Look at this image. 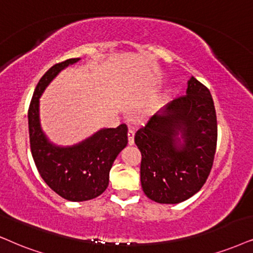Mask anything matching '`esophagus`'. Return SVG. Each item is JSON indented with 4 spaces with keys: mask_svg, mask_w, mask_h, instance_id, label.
<instances>
[{
    "mask_svg": "<svg viewBox=\"0 0 253 253\" xmlns=\"http://www.w3.org/2000/svg\"><path fill=\"white\" fill-rule=\"evenodd\" d=\"M128 145L129 146H133L134 145V130L133 129H129L128 130Z\"/></svg>",
    "mask_w": 253,
    "mask_h": 253,
    "instance_id": "34e87169",
    "label": "esophagus"
}]
</instances>
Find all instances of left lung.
<instances>
[{
    "mask_svg": "<svg viewBox=\"0 0 253 253\" xmlns=\"http://www.w3.org/2000/svg\"><path fill=\"white\" fill-rule=\"evenodd\" d=\"M134 142L142 155L140 176L147 197L176 204L194 196L206 183L216 152V111L209 89L190 77L184 97L156 113Z\"/></svg>",
    "mask_w": 253,
    "mask_h": 253,
    "instance_id": "obj_1",
    "label": "left lung"
}]
</instances>
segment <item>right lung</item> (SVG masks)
I'll return each instance as SVG.
<instances>
[{
  "label": "right lung",
  "instance_id": "obj_1",
  "mask_svg": "<svg viewBox=\"0 0 253 253\" xmlns=\"http://www.w3.org/2000/svg\"><path fill=\"white\" fill-rule=\"evenodd\" d=\"M79 60L68 59L47 70L35 88L28 112L31 154L37 170L51 189L71 202L92 200L106 190L114 160L128 142L126 125L101 128L72 146L51 142L42 129L41 95L60 71Z\"/></svg>",
  "mask_w": 253,
  "mask_h": 253
}]
</instances>
